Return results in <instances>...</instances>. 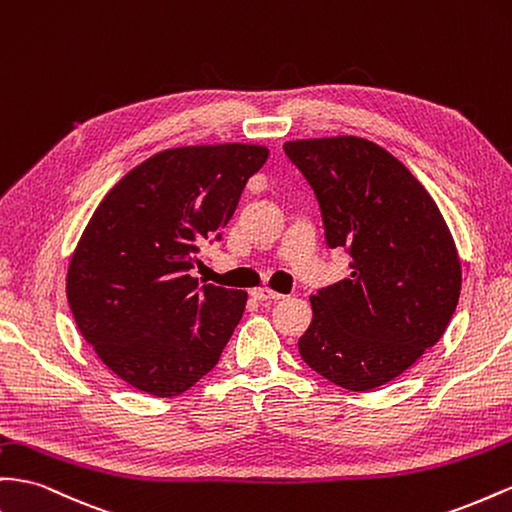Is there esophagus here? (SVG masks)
<instances>
[{"instance_id":"esophagus-1","label":"esophagus","mask_w":512,"mask_h":512,"mask_svg":"<svg viewBox=\"0 0 512 512\" xmlns=\"http://www.w3.org/2000/svg\"><path fill=\"white\" fill-rule=\"evenodd\" d=\"M252 297L258 299V301H278V299H284L282 293H275V290H271L269 286L252 288Z\"/></svg>"}]
</instances>
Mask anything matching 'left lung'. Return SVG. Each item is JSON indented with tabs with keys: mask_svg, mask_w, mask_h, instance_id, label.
<instances>
[{
	"mask_svg": "<svg viewBox=\"0 0 512 512\" xmlns=\"http://www.w3.org/2000/svg\"><path fill=\"white\" fill-rule=\"evenodd\" d=\"M316 193L329 247L351 278L310 297L299 353L351 392L403 375L439 342L457 310L461 260L444 215L388 150L355 135L284 144Z\"/></svg>",
	"mask_w": 512,
	"mask_h": 512,
	"instance_id": "left-lung-1",
	"label": "left lung"
}]
</instances>
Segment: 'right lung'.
<instances>
[{"label":"right lung","instance_id":"right-lung-1","mask_svg":"<svg viewBox=\"0 0 512 512\" xmlns=\"http://www.w3.org/2000/svg\"><path fill=\"white\" fill-rule=\"evenodd\" d=\"M269 157L258 144L168 148L124 174L71 256L66 297L101 362L159 398L187 392L219 362L247 293L189 271L219 239Z\"/></svg>","mask_w":512,"mask_h":512}]
</instances>
